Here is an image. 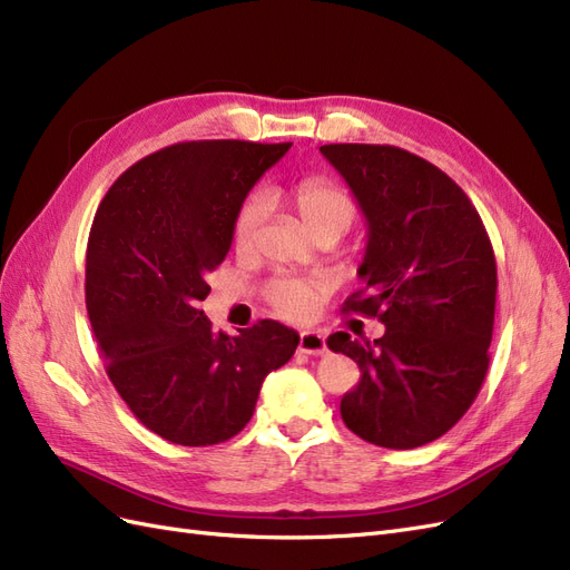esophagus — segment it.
<instances>
[{
  "instance_id": "esophagus-1",
  "label": "esophagus",
  "mask_w": 570,
  "mask_h": 570,
  "mask_svg": "<svg viewBox=\"0 0 570 570\" xmlns=\"http://www.w3.org/2000/svg\"><path fill=\"white\" fill-rule=\"evenodd\" d=\"M325 337L316 331H304L299 333V352L304 354H312V356H318V354H325Z\"/></svg>"
}]
</instances>
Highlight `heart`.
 <instances>
[{
    "label": "heart",
    "mask_w": 570,
    "mask_h": 570,
    "mask_svg": "<svg viewBox=\"0 0 570 570\" xmlns=\"http://www.w3.org/2000/svg\"><path fill=\"white\" fill-rule=\"evenodd\" d=\"M283 199L292 212L297 214L302 226L316 235L331 233L335 237L344 235L356 220V204L344 189L323 176L302 178L283 189ZM266 218V197L252 193L237 206L233 218V247L239 256H247L256 247L258 230ZM323 283L289 278L281 275L264 287V299L275 314L287 321H302L314 314L318 299L323 297Z\"/></svg>",
    "instance_id": "heart-1"
}]
</instances>
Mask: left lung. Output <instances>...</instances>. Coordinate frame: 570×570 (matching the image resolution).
Returning <instances> with one entry per match:
<instances>
[{
	"mask_svg": "<svg viewBox=\"0 0 570 570\" xmlns=\"http://www.w3.org/2000/svg\"><path fill=\"white\" fill-rule=\"evenodd\" d=\"M368 220L364 287L344 314L373 316L385 335L350 333L327 347L356 361L361 377L342 396L354 435L413 450L454 428L490 366L497 262L469 195L430 161L392 145H323Z\"/></svg>",
	"mask_w": 570,
	"mask_h": 570,
	"instance_id": "left-lung-1",
	"label": "left lung"
}]
</instances>
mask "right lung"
<instances>
[{"label": "right lung", "mask_w": 570, "mask_h": 570, "mask_svg": "<svg viewBox=\"0 0 570 570\" xmlns=\"http://www.w3.org/2000/svg\"><path fill=\"white\" fill-rule=\"evenodd\" d=\"M292 142L193 140L132 164L95 214L85 304L120 400L159 438L209 446L235 438L264 377L299 335L264 318L230 337L199 304L233 243V218Z\"/></svg>", "instance_id": "add662e5"}]
</instances>
